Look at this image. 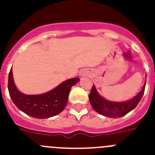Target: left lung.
<instances>
[{
	"mask_svg": "<svg viewBox=\"0 0 155 155\" xmlns=\"http://www.w3.org/2000/svg\"><path fill=\"white\" fill-rule=\"evenodd\" d=\"M145 84H144L143 89L139 94L135 96L131 101L126 102H110L104 100L100 94L97 93L95 87L93 86L91 93L89 94L90 103L93 109L99 114L105 116L107 117L116 118L125 116L132 111L136 107L138 103L141 101L144 92H145Z\"/></svg>",
	"mask_w": 155,
	"mask_h": 155,
	"instance_id": "8db88e82",
	"label": "left lung"
}]
</instances>
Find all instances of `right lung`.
Returning a JSON list of instances; mask_svg holds the SVG:
<instances>
[{
    "mask_svg": "<svg viewBox=\"0 0 155 155\" xmlns=\"http://www.w3.org/2000/svg\"><path fill=\"white\" fill-rule=\"evenodd\" d=\"M80 79H69L62 82L51 91L40 95H26L19 92L14 84L12 69L8 77V91L10 98L22 112L37 119H47L63 111L68 103L72 86Z\"/></svg>",
    "mask_w": 155,
    "mask_h": 155,
    "instance_id": "obj_1",
    "label": "right lung"
}]
</instances>
